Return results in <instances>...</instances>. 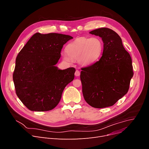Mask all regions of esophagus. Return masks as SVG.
Returning a JSON list of instances; mask_svg holds the SVG:
<instances>
[{"mask_svg":"<svg viewBox=\"0 0 149 149\" xmlns=\"http://www.w3.org/2000/svg\"><path fill=\"white\" fill-rule=\"evenodd\" d=\"M74 74H75L76 76H80V72H79L78 70H76Z\"/></svg>","mask_w":149,"mask_h":149,"instance_id":"esophagus-1","label":"esophagus"}]
</instances>
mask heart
Segmentation results:
<instances>
[{"label": "heart", "mask_w": 149, "mask_h": 149, "mask_svg": "<svg viewBox=\"0 0 149 149\" xmlns=\"http://www.w3.org/2000/svg\"><path fill=\"white\" fill-rule=\"evenodd\" d=\"M103 49L104 43L100 38L81 37L67 45L62 58L67 63L75 60L80 64L88 65L100 58Z\"/></svg>", "instance_id": "heart-1"}]
</instances>
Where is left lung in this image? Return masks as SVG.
<instances>
[{"label": "left lung", "mask_w": 149, "mask_h": 149, "mask_svg": "<svg viewBox=\"0 0 149 149\" xmlns=\"http://www.w3.org/2000/svg\"><path fill=\"white\" fill-rule=\"evenodd\" d=\"M89 33L101 38L104 49L99 61L81 68L83 95L94 108L112 106L128 91L134 74L131 57L113 30L103 27Z\"/></svg>", "instance_id": "1"}]
</instances>
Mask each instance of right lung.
I'll return each mask as SVG.
<instances>
[{"mask_svg": "<svg viewBox=\"0 0 149 149\" xmlns=\"http://www.w3.org/2000/svg\"><path fill=\"white\" fill-rule=\"evenodd\" d=\"M73 37L36 33L18 53L13 73L17 95L30 110L49 111L61 100L65 87L74 77L75 68L60 70L63 45Z\"/></svg>", "mask_w": 149, "mask_h": 149, "instance_id": "1", "label": "right lung"}]
</instances>
